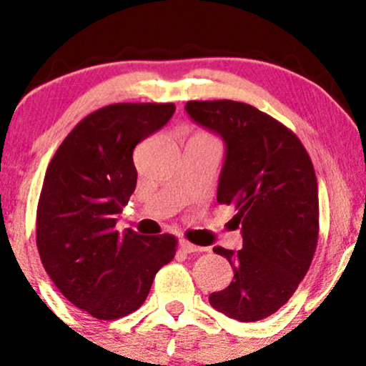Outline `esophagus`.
Returning <instances> with one entry per match:
<instances>
[{
	"mask_svg": "<svg viewBox=\"0 0 366 366\" xmlns=\"http://www.w3.org/2000/svg\"><path fill=\"white\" fill-rule=\"evenodd\" d=\"M179 247H180V250L186 252V254H196V252H203L202 247H196V244L186 242V239H180Z\"/></svg>",
	"mask_w": 366,
	"mask_h": 366,
	"instance_id": "obj_1",
	"label": "esophagus"
}]
</instances>
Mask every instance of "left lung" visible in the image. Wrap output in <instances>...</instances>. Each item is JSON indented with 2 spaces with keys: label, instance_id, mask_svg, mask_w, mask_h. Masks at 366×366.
Listing matches in <instances>:
<instances>
[{
  "label": "left lung",
  "instance_id": "1",
  "mask_svg": "<svg viewBox=\"0 0 366 366\" xmlns=\"http://www.w3.org/2000/svg\"><path fill=\"white\" fill-rule=\"evenodd\" d=\"M186 111L226 144L217 202L234 204L232 220L243 236L242 250L214 248L234 278L208 299L232 320H264L294 295L316 252L315 167L294 132L250 104L189 100Z\"/></svg>",
  "mask_w": 366,
  "mask_h": 366
}]
</instances>
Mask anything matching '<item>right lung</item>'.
Wrapping results in <instances>:
<instances>
[{
	"label": "right lung",
	"mask_w": 366,
	"mask_h": 366,
	"mask_svg": "<svg viewBox=\"0 0 366 366\" xmlns=\"http://www.w3.org/2000/svg\"><path fill=\"white\" fill-rule=\"evenodd\" d=\"M174 112V104L102 107L72 128L46 168L36 215L43 267L60 294L97 320L137 311L175 257V236L116 231L137 186L135 146Z\"/></svg>",
	"instance_id": "right-lung-1"
}]
</instances>
